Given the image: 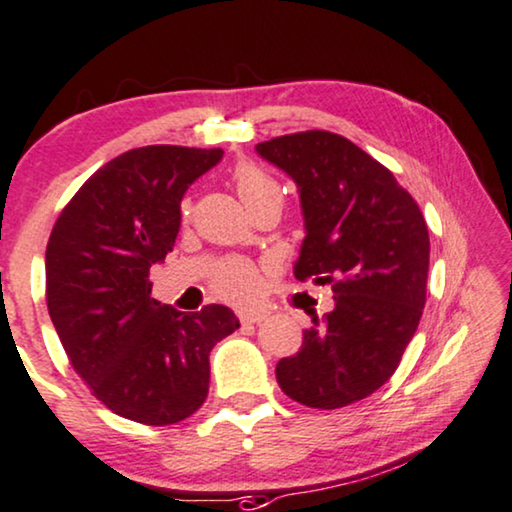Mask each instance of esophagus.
Returning a JSON list of instances; mask_svg holds the SVG:
<instances>
[{"instance_id":"esophagus-1","label":"esophagus","mask_w":512,"mask_h":512,"mask_svg":"<svg viewBox=\"0 0 512 512\" xmlns=\"http://www.w3.org/2000/svg\"><path fill=\"white\" fill-rule=\"evenodd\" d=\"M264 318H266L264 313H241L239 315L241 325H259V322H262Z\"/></svg>"}]
</instances>
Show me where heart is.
Instances as JSON below:
<instances>
[{
    "mask_svg": "<svg viewBox=\"0 0 512 512\" xmlns=\"http://www.w3.org/2000/svg\"><path fill=\"white\" fill-rule=\"evenodd\" d=\"M234 185L243 204L250 211L264 199L278 197L280 187L262 167L253 162H243L234 169ZM211 287L220 299L239 306L255 304L262 294V273L248 259H225L211 276Z\"/></svg>",
    "mask_w": 512,
    "mask_h": 512,
    "instance_id": "1",
    "label": "heart"
}]
</instances>
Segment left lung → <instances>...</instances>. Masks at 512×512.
<instances>
[{
    "instance_id": "1",
    "label": "left lung",
    "mask_w": 512,
    "mask_h": 512,
    "mask_svg": "<svg viewBox=\"0 0 512 512\" xmlns=\"http://www.w3.org/2000/svg\"><path fill=\"white\" fill-rule=\"evenodd\" d=\"M257 153L299 187L306 239L294 276L334 292V311L313 315L301 350L278 362V385L308 408L350 406L392 378L420 325L427 222L392 171L341 134L276 136Z\"/></svg>"
}]
</instances>
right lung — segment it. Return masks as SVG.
Segmentation results:
<instances>
[{"mask_svg": "<svg viewBox=\"0 0 512 512\" xmlns=\"http://www.w3.org/2000/svg\"><path fill=\"white\" fill-rule=\"evenodd\" d=\"M220 148L146 146L97 169L62 208L46 248V301L71 366L127 420L167 427L208 397L213 345L239 329L227 306L181 313L150 297L174 248L181 199Z\"/></svg>", "mask_w": 512, "mask_h": 512, "instance_id": "obj_1", "label": "right lung"}]
</instances>
